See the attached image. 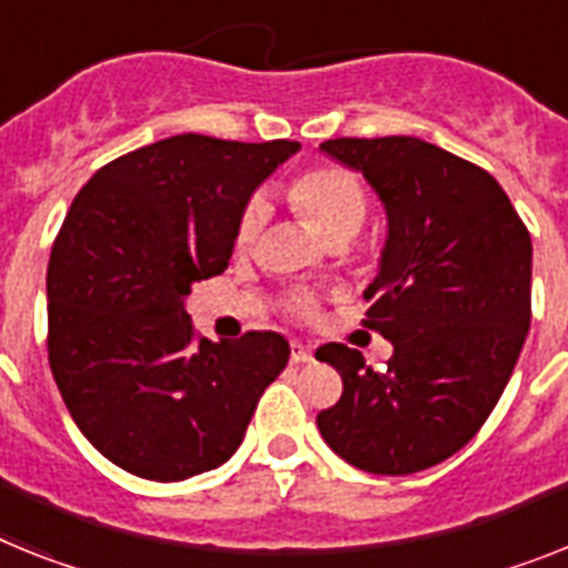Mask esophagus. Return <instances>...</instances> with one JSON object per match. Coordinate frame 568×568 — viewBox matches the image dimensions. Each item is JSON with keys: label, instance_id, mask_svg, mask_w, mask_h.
I'll return each mask as SVG.
<instances>
[{"label": "esophagus", "instance_id": "esophagus-1", "mask_svg": "<svg viewBox=\"0 0 568 568\" xmlns=\"http://www.w3.org/2000/svg\"><path fill=\"white\" fill-rule=\"evenodd\" d=\"M312 361V349L303 341H292V364H308Z\"/></svg>", "mask_w": 568, "mask_h": 568}]
</instances>
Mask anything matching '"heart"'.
Instances as JSON below:
<instances>
[{
  "mask_svg": "<svg viewBox=\"0 0 568 568\" xmlns=\"http://www.w3.org/2000/svg\"><path fill=\"white\" fill-rule=\"evenodd\" d=\"M288 199L308 219V225L328 242L349 240L352 233H357V227L364 225L366 219V187L361 175L355 170H349V166H308L306 173H300L292 181ZM265 219H268V202L262 195L247 199V204L242 207L240 225H236V242L240 245H251L260 236ZM294 312L308 314L312 312V303L308 300H297Z\"/></svg>",
  "mask_w": 568,
  "mask_h": 568,
  "instance_id": "obj_1",
  "label": "heart"
}]
</instances>
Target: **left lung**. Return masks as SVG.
Returning <instances> with one entry per match:
<instances>
[{
	"mask_svg": "<svg viewBox=\"0 0 568 568\" xmlns=\"http://www.w3.org/2000/svg\"><path fill=\"white\" fill-rule=\"evenodd\" d=\"M321 150L364 173L387 211L364 326L393 357L373 369L343 343L314 352L343 378L317 427L366 474H416L468 445L511 378L531 323V236L494 175L422 138Z\"/></svg>",
	"mask_w": 568,
	"mask_h": 568,
	"instance_id": "left-lung-1",
	"label": "left lung"
}]
</instances>
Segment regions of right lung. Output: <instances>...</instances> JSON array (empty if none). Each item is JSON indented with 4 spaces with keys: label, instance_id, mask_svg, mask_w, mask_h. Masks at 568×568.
Returning <instances> with one entry per match:
<instances>
[{
    "label": "right lung",
    "instance_id": "right-lung-1",
    "mask_svg": "<svg viewBox=\"0 0 568 568\" xmlns=\"http://www.w3.org/2000/svg\"><path fill=\"white\" fill-rule=\"evenodd\" d=\"M297 141L173 135L100 166L51 247L49 364L71 418L118 468L181 483L236 454L288 341L195 337L193 283L227 268L242 207Z\"/></svg>",
    "mask_w": 568,
    "mask_h": 568
}]
</instances>
